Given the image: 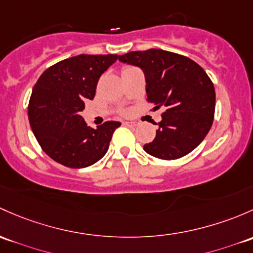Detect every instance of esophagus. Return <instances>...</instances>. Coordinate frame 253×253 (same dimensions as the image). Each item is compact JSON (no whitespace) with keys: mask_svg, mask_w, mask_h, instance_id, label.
Wrapping results in <instances>:
<instances>
[{"mask_svg":"<svg viewBox=\"0 0 253 253\" xmlns=\"http://www.w3.org/2000/svg\"><path fill=\"white\" fill-rule=\"evenodd\" d=\"M124 125H126V126L134 127V126H137V122H132V121H129V122H124Z\"/></svg>","mask_w":253,"mask_h":253,"instance_id":"1","label":"esophagus"}]
</instances>
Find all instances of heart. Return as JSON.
I'll return each mask as SVG.
<instances>
[{
  "label": "heart",
  "mask_w": 253,
  "mask_h": 253,
  "mask_svg": "<svg viewBox=\"0 0 253 253\" xmlns=\"http://www.w3.org/2000/svg\"><path fill=\"white\" fill-rule=\"evenodd\" d=\"M132 68H133V66H125V68L122 69V73H124V71L129 70V69H132ZM124 113H126V111H124Z\"/></svg>",
  "instance_id": "1"
}]
</instances>
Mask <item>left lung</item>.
<instances>
[{"mask_svg": "<svg viewBox=\"0 0 253 253\" xmlns=\"http://www.w3.org/2000/svg\"><path fill=\"white\" fill-rule=\"evenodd\" d=\"M122 63L139 66L147 80V100L165 109L156 137L144 145L149 155L175 160L198 147L214 118L216 93L211 79L190 58L164 49L119 55Z\"/></svg>", "mask_w": 253, "mask_h": 253, "instance_id": "1", "label": "left lung"}]
</instances>
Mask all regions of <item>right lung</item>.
Masks as SVG:
<instances>
[{
	"mask_svg": "<svg viewBox=\"0 0 253 253\" xmlns=\"http://www.w3.org/2000/svg\"><path fill=\"white\" fill-rule=\"evenodd\" d=\"M118 54H80L49 66L34 86L28 115L42 150L64 166L84 169L105 155L120 122L106 121L97 129L80 115L93 99L100 75Z\"/></svg>",
	"mask_w": 253,
	"mask_h": 253,
	"instance_id": "1",
	"label": "right lung"
}]
</instances>
